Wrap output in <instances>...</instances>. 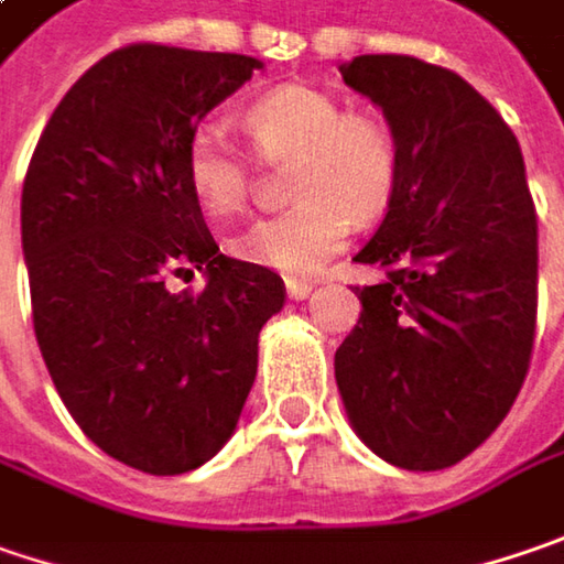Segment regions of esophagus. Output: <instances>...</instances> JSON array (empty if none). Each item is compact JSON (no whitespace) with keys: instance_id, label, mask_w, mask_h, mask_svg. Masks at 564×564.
<instances>
[{"instance_id":"1","label":"esophagus","mask_w":564,"mask_h":564,"mask_svg":"<svg viewBox=\"0 0 564 564\" xmlns=\"http://www.w3.org/2000/svg\"><path fill=\"white\" fill-rule=\"evenodd\" d=\"M285 292H289L292 301H304V297L314 292V285H311V282H304V279H289V282H285Z\"/></svg>"}]
</instances>
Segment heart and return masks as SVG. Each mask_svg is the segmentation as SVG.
I'll use <instances>...</instances> for the list:
<instances>
[{"mask_svg": "<svg viewBox=\"0 0 564 564\" xmlns=\"http://www.w3.org/2000/svg\"><path fill=\"white\" fill-rule=\"evenodd\" d=\"M243 127L267 158H295L292 199L235 238L250 267L285 279H311L349 243L355 218L368 221L393 196L400 152L378 113L352 110L311 85H282L247 104ZM186 181L215 221L250 203V164L221 123H203L186 145Z\"/></svg>", "mask_w": 564, "mask_h": 564, "instance_id": "obj_1", "label": "heart"}]
</instances>
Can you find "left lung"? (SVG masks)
<instances>
[{
  "label": "left lung",
  "instance_id": "obj_1",
  "mask_svg": "<svg viewBox=\"0 0 564 564\" xmlns=\"http://www.w3.org/2000/svg\"><path fill=\"white\" fill-rule=\"evenodd\" d=\"M343 82L380 107L400 171L355 263L361 317L336 349L349 425L380 460H464L514 406L536 329V212L514 132L457 72L355 56Z\"/></svg>",
  "mask_w": 564,
  "mask_h": 564
}]
</instances>
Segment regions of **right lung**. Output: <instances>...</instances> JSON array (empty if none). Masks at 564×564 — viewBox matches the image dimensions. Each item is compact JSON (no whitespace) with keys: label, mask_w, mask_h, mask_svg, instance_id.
I'll return each mask as SVG.
<instances>
[{"label":"right lung","mask_w":564,"mask_h":564,"mask_svg":"<svg viewBox=\"0 0 564 564\" xmlns=\"http://www.w3.org/2000/svg\"><path fill=\"white\" fill-rule=\"evenodd\" d=\"M260 59L161 43L113 50L53 110L21 189L34 333L56 393L113 460L177 476L235 435L275 272L218 253L186 145ZM207 275L199 296L163 282Z\"/></svg>","instance_id":"1"}]
</instances>
